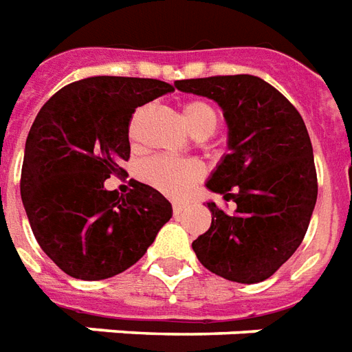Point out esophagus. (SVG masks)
<instances>
[{"mask_svg": "<svg viewBox=\"0 0 352 352\" xmlns=\"http://www.w3.org/2000/svg\"><path fill=\"white\" fill-rule=\"evenodd\" d=\"M184 210H186V205H181V203H173V214H175V216L183 214Z\"/></svg>", "mask_w": 352, "mask_h": 352, "instance_id": "esophagus-1", "label": "esophagus"}]
</instances>
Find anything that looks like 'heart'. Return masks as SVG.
<instances>
[{
    "label": "heart",
    "instance_id": "b5f03b06",
    "mask_svg": "<svg viewBox=\"0 0 352 352\" xmlns=\"http://www.w3.org/2000/svg\"><path fill=\"white\" fill-rule=\"evenodd\" d=\"M184 121L190 132L197 138L214 134L220 124V113L207 100H190L183 108ZM142 175L153 186L171 197H183L201 179L203 168L194 160H175L166 156L151 158L143 164Z\"/></svg>",
    "mask_w": 352,
    "mask_h": 352
}]
</instances>
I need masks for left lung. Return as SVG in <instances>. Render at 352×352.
Segmentation results:
<instances>
[{
  "label": "left lung",
  "instance_id": "1",
  "mask_svg": "<svg viewBox=\"0 0 352 352\" xmlns=\"http://www.w3.org/2000/svg\"><path fill=\"white\" fill-rule=\"evenodd\" d=\"M175 87L220 104L229 129V155L207 188L236 209L229 214L207 203L212 222L192 248L205 269L229 282H263L300 246L317 201L306 124L280 91L257 76L177 80Z\"/></svg>",
  "mask_w": 352,
  "mask_h": 352
}]
</instances>
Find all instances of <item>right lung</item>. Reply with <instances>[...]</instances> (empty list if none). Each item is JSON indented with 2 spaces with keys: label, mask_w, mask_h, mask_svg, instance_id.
I'll return each instance as SVG.
<instances>
[{
  "label": "right lung",
  "mask_w": 352,
  "mask_h": 352,
  "mask_svg": "<svg viewBox=\"0 0 352 352\" xmlns=\"http://www.w3.org/2000/svg\"><path fill=\"white\" fill-rule=\"evenodd\" d=\"M171 91L151 78H85L35 117L20 194L38 246L65 274L95 282L123 272L171 218V203L149 184L134 181L124 196L104 188L110 175L126 173L132 113Z\"/></svg>",
  "instance_id": "obj_1"
}]
</instances>
